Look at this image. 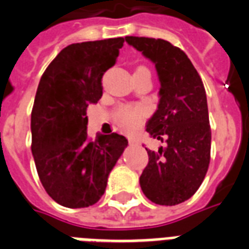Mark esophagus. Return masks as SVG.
Wrapping results in <instances>:
<instances>
[{"label": "esophagus", "instance_id": "esophagus-1", "mask_svg": "<svg viewBox=\"0 0 249 249\" xmlns=\"http://www.w3.org/2000/svg\"><path fill=\"white\" fill-rule=\"evenodd\" d=\"M129 143H130V144H139V141L138 139H135V138H129Z\"/></svg>", "mask_w": 249, "mask_h": 249}]
</instances>
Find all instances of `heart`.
Segmentation results:
<instances>
[{
	"instance_id": "obj_1",
	"label": "heart",
	"mask_w": 249,
	"mask_h": 249,
	"mask_svg": "<svg viewBox=\"0 0 249 249\" xmlns=\"http://www.w3.org/2000/svg\"><path fill=\"white\" fill-rule=\"evenodd\" d=\"M144 68V66H138ZM148 114V108L144 105H120L115 110V121L125 130H134L142 124L143 119Z\"/></svg>"
}]
</instances>
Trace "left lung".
<instances>
[{
	"label": "left lung",
	"mask_w": 249,
	"mask_h": 249,
	"mask_svg": "<svg viewBox=\"0 0 249 249\" xmlns=\"http://www.w3.org/2000/svg\"><path fill=\"white\" fill-rule=\"evenodd\" d=\"M156 64L161 89L159 108L147 124L151 138L166 143L147 149L148 163L139 183L157 205L175 206L201 187L211 159V126L202 79L185 52L165 39L125 37Z\"/></svg>",
	"instance_id": "obj_1"
}]
</instances>
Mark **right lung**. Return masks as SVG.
<instances>
[{
	"mask_svg": "<svg viewBox=\"0 0 249 249\" xmlns=\"http://www.w3.org/2000/svg\"><path fill=\"white\" fill-rule=\"evenodd\" d=\"M124 38L72 43L44 70L32 108V153L47 195L69 209L100 201L108 174L128 145L111 133L87 134V107L102 97V76L116 64Z\"/></svg>",
	"mask_w": 249,
	"mask_h": 249,
	"instance_id": "add662e5",
	"label": "right lung"
}]
</instances>
